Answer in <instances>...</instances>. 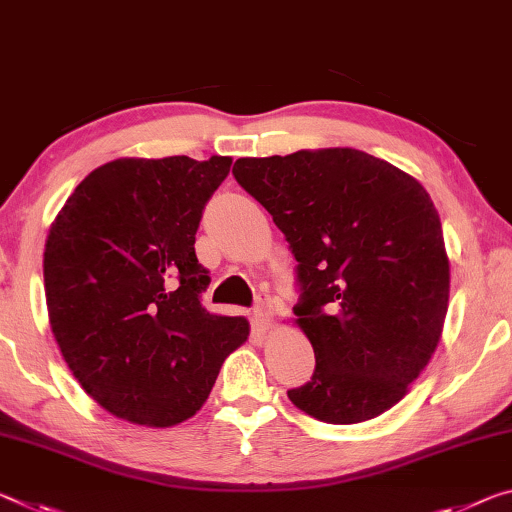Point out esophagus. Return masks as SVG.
Instances as JSON below:
<instances>
[{
  "label": "esophagus",
  "instance_id": "esophagus-1",
  "mask_svg": "<svg viewBox=\"0 0 512 512\" xmlns=\"http://www.w3.org/2000/svg\"><path fill=\"white\" fill-rule=\"evenodd\" d=\"M254 322L261 331L270 329L272 313H270V297H267V295H258V304L254 308Z\"/></svg>",
  "mask_w": 512,
  "mask_h": 512
}]
</instances>
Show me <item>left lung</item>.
Returning a JSON list of instances; mask_svg holds the SVG:
<instances>
[{
    "instance_id": "8db88e82",
    "label": "left lung",
    "mask_w": 512,
    "mask_h": 512,
    "mask_svg": "<svg viewBox=\"0 0 512 512\" xmlns=\"http://www.w3.org/2000/svg\"><path fill=\"white\" fill-rule=\"evenodd\" d=\"M233 177L299 263L295 324L315 372L290 401L326 424L379 417L429 365L445 326L449 256L429 192L351 147L238 158Z\"/></svg>"
}]
</instances>
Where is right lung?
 Instances as JSON below:
<instances>
[{
  "label": "right lung",
  "mask_w": 512,
  "mask_h": 512,
  "mask_svg": "<svg viewBox=\"0 0 512 512\" xmlns=\"http://www.w3.org/2000/svg\"><path fill=\"white\" fill-rule=\"evenodd\" d=\"M229 156L117 158L83 179L45 242L52 333L81 388L108 413L165 429L211 395L245 317L211 315L195 256L201 211Z\"/></svg>",
  "instance_id": "1"
}]
</instances>
